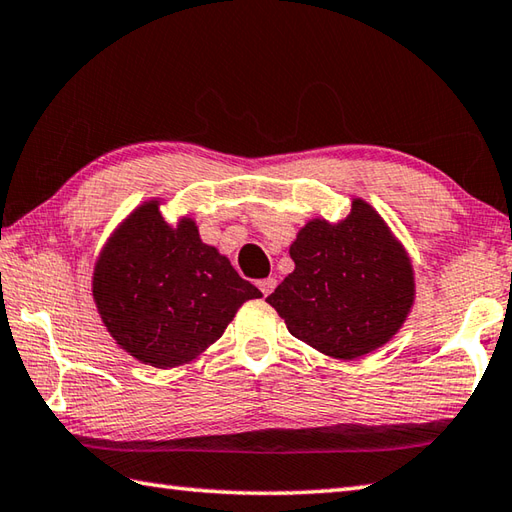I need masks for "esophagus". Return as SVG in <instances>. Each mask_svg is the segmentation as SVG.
I'll return each instance as SVG.
<instances>
[{
	"mask_svg": "<svg viewBox=\"0 0 512 512\" xmlns=\"http://www.w3.org/2000/svg\"><path fill=\"white\" fill-rule=\"evenodd\" d=\"M256 285H258L260 292H263V296H269V294H272L274 289H276V278H272V276L263 278V281H258Z\"/></svg>",
	"mask_w": 512,
	"mask_h": 512,
	"instance_id": "1",
	"label": "esophagus"
}]
</instances>
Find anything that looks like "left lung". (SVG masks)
<instances>
[{
  "label": "left lung",
  "instance_id": "left-lung-1",
  "mask_svg": "<svg viewBox=\"0 0 512 512\" xmlns=\"http://www.w3.org/2000/svg\"><path fill=\"white\" fill-rule=\"evenodd\" d=\"M294 272L267 296L287 330L332 359H359L394 339L412 312V258L363 198L345 218H312L289 245Z\"/></svg>",
  "mask_w": 512,
  "mask_h": 512
}]
</instances>
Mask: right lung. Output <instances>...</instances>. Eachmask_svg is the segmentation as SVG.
Masks as SVG:
<instances>
[{
	"instance_id": "right-lung-1",
	"label": "right lung",
	"mask_w": 512,
	"mask_h": 512,
	"mask_svg": "<svg viewBox=\"0 0 512 512\" xmlns=\"http://www.w3.org/2000/svg\"><path fill=\"white\" fill-rule=\"evenodd\" d=\"M162 198L138 205L106 238L91 292L113 341L160 370L200 359L245 301L260 289L240 278L229 258L202 243L198 223H167Z\"/></svg>"
}]
</instances>
